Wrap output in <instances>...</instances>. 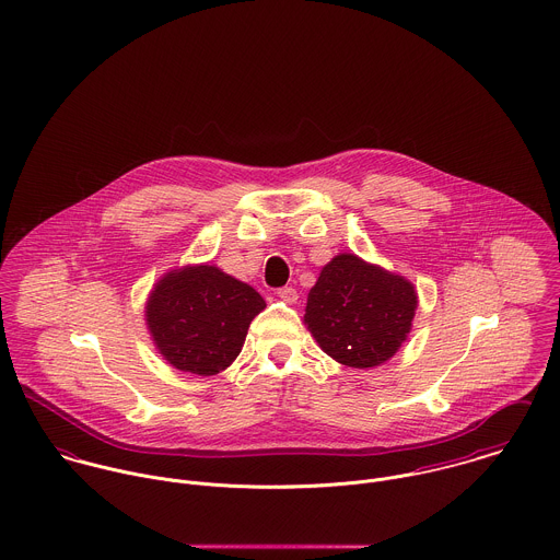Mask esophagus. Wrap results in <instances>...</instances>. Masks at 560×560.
<instances>
[{
	"label": "esophagus",
	"instance_id": "34e87169",
	"mask_svg": "<svg viewBox=\"0 0 560 560\" xmlns=\"http://www.w3.org/2000/svg\"><path fill=\"white\" fill-rule=\"evenodd\" d=\"M278 298L287 304H295L298 302V291L293 287H282V289H278Z\"/></svg>",
	"mask_w": 560,
	"mask_h": 560
}]
</instances>
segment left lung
Instances as JSON below:
<instances>
[{"label":"left lung","instance_id":"1","mask_svg":"<svg viewBox=\"0 0 560 560\" xmlns=\"http://www.w3.org/2000/svg\"><path fill=\"white\" fill-rule=\"evenodd\" d=\"M416 304V291L405 278L353 254H338L311 289L304 320L329 358L369 369L397 353Z\"/></svg>","mask_w":560,"mask_h":560}]
</instances>
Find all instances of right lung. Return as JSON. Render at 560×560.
Segmentation results:
<instances>
[{
  "mask_svg": "<svg viewBox=\"0 0 560 560\" xmlns=\"http://www.w3.org/2000/svg\"><path fill=\"white\" fill-rule=\"evenodd\" d=\"M265 300L218 267L167 273L147 306V323L163 358L196 375H215L240 355L247 327Z\"/></svg>",
  "mask_w": 560,
  "mask_h": 560,
  "instance_id": "add662e5",
  "label": "right lung"
}]
</instances>
